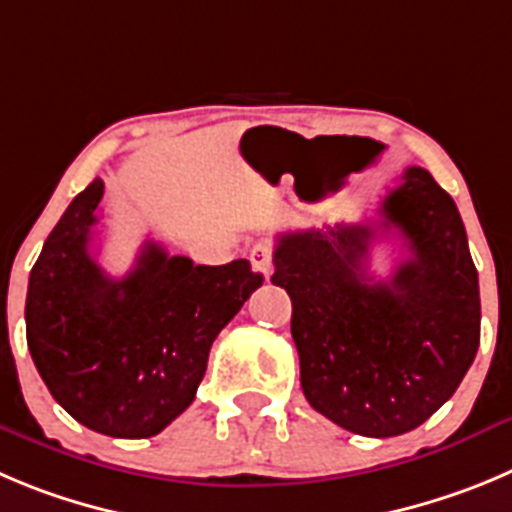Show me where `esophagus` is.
<instances>
[{
  "label": "esophagus",
  "instance_id": "34e87169",
  "mask_svg": "<svg viewBox=\"0 0 512 512\" xmlns=\"http://www.w3.org/2000/svg\"><path fill=\"white\" fill-rule=\"evenodd\" d=\"M250 265L252 270L260 272L262 278H270L272 275V247L267 242H257L250 250Z\"/></svg>",
  "mask_w": 512,
  "mask_h": 512
}]
</instances>
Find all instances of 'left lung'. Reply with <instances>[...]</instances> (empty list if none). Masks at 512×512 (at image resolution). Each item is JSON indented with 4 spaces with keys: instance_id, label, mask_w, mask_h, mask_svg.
<instances>
[{
    "instance_id": "1",
    "label": "left lung",
    "mask_w": 512,
    "mask_h": 512,
    "mask_svg": "<svg viewBox=\"0 0 512 512\" xmlns=\"http://www.w3.org/2000/svg\"><path fill=\"white\" fill-rule=\"evenodd\" d=\"M374 224L285 232L275 275L293 300L300 386L315 412L364 437L427 422L480 346V288L455 202L427 169L404 171ZM394 226L410 250L386 284L365 272L370 240Z\"/></svg>"
}]
</instances>
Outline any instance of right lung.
<instances>
[{"mask_svg": "<svg viewBox=\"0 0 512 512\" xmlns=\"http://www.w3.org/2000/svg\"><path fill=\"white\" fill-rule=\"evenodd\" d=\"M100 199L95 179L45 240L27 288V346L70 417L108 437H154L194 401L214 338L262 275L247 260L194 265L148 240L126 278H108L90 252Z\"/></svg>", "mask_w": 512, "mask_h": 512, "instance_id": "right-lung-1", "label": "right lung"}]
</instances>
